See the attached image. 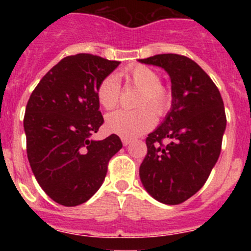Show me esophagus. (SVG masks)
<instances>
[{
  "label": "esophagus",
  "instance_id": "1",
  "mask_svg": "<svg viewBox=\"0 0 251 251\" xmlns=\"http://www.w3.org/2000/svg\"><path fill=\"white\" fill-rule=\"evenodd\" d=\"M121 141H123V144H124V146H128V144H130L131 142H132V141L130 140V138H125V137L121 138Z\"/></svg>",
  "mask_w": 251,
  "mask_h": 251
}]
</instances>
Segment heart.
<instances>
[{"instance_id": "1", "label": "heart", "mask_w": 251, "mask_h": 251, "mask_svg": "<svg viewBox=\"0 0 251 251\" xmlns=\"http://www.w3.org/2000/svg\"><path fill=\"white\" fill-rule=\"evenodd\" d=\"M128 82L141 90L137 110H116L107 116L108 131L125 138H133L151 130L156 115H164L171 105V96L160 86V77L154 70L144 65L128 68L124 73ZM98 100L105 109H113L120 98V82L115 75H109L100 82L97 91ZM149 105L152 109L146 107Z\"/></svg>"}]
</instances>
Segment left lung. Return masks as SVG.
<instances>
[{
  "mask_svg": "<svg viewBox=\"0 0 251 251\" xmlns=\"http://www.w3.org/2000/svg\"><path fill=\"white\" fill-rule=\"evenodd\" d=\"M138 62L168 73L173 97L170 111L146 140L141 182L155 201L181 204L204 186L221 153L224 100L209 75L184 55L156 54Z\"/></svg>",
  "mask_w": 251,
  "mask_h": 251,
  "instance_id": "1",
  "label": "left lung"
}]
</instances>
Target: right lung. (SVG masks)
Here are the masks:
<instances>
[{
  "label": "right lung",
  "instance_id": "right-lung-1",
  "mask_svg": "<svg viewBox=\"0 0 251 251\" xmlns=\"http://www.w3.org/2000/svg\"><path fill=\"white\" fill-rule=\"evenodd\" d=\"M120 62L80 53L41 78L24 116L26 153L35 178L55 203L76 206L102 186L108 161L123 148L119 136L91 138L104 123L97 91Z\"/></svg>",
  "mask_w": 251,
  "mask_h": 251
}]
</instances>
